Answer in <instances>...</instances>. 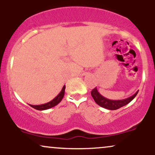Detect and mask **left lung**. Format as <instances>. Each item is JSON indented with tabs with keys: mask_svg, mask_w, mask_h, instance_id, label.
Returning <instances> with one entry per match:
<instances>
[{
	"mask_svg": "<svg viewBox=\"0 0 155 155\" xmlns=\"http://www.w3.org/2000/svg\"><path fill=\"white\" fill-rule=\"evenodd\" d=\"M138 91H137L134 95H133L130 97H127V98L123 99V100H110V99L106 98L101 95L99 92L97 91V88L93 89L91 92V95L93 97L94 101L97 105L101 106V107L106 108L108 110H117L122 106H125V105L128 104L131 101L134 99L138 94Z\"/></svg>",
	"mask_w": 155,
	"mask_h": 155,
	"instance_id": "left-lung-1",
	"label": "left lung"
}]
</instances>
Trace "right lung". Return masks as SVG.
Instances as JSON below:
<instances>
[{
    "label": "right lung",
    "instance_id": "add662e5",
    "mask_svg": "<svg viewBox=\"0 0 155 155\" xmlns=\"http://www.w3.org/2000/svg\"><path fill=\"white\" fill-rule=\"evenodd\" d=\"M65 86L64 85L63 89L62 90L60 91V92L58 94L56 97H54L53 100H51L49 102L47 103V104H41V105H31L29 104L31 107L34 108L36 110H39V111H43V110H47L49 109V108H51L54 106H57L60 101H62V99L63 98V96L65 95Z\"/></svg>",
    "mask_w": 155,
    "mask_h": 155
}]
</instances>
